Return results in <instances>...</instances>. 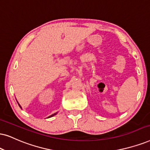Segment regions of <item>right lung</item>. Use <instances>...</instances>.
Returning a JSON list of instances; mask_svg holds the SVG:
<instances>
[{"mask_svg":"<svg viewBox=\"0 0 150 150\" xmlns=\"http://www.w3.org/2000/svg\"><path fill=\"white\" fill-rule=\"evenodd\" d=\"M18 105H19V107H21V106H20V105H19V104H18ZM56 114H57V113H54V114L51 115H50V116H49L48 117H52V116H53V115H56Z\"/></svg>","mask_w":150,"mask_h":150,"instance_id":"add662e5","label":"right lung"}]
</instances>
